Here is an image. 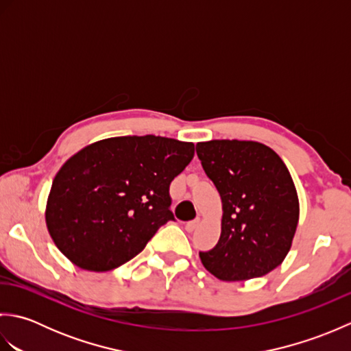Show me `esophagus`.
I'll list each match as a JSON object with an SVG mask.
<instances>
[{"label": "esophagus", "instance_id": "1", "mask_svg": "<svg viewBox=\"0 0 351 351\" xmlns=\"http://www.w3.org/2000/svg\"><path fill=\"white\" fill-rule=\"evenodd\" d=\"M199 223H200L199 219H195V220H191L189 223H185V230H187V232H193V230H195L199 226Z\"/></svg>", "mask_w": 351, "mask_h": 351}]
</instances>
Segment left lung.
<instances>
[{"label": "left lung", "mask_w": 351, "mask_h": 351, "mask_svg": "<svg viewBox=\"0 0 351 351\" xmlns=\"http://www.w3.org/2000/svg\"><path fill=\"white\" fill-rule=\"evenodd\" d=\"M196 152L223 205L219 243L199 252L204 267L226 282L270 273L288 255L299 223V197L285 162L258 141H202Z\"/></svg>", "instance_id": "1"}]
</instances>
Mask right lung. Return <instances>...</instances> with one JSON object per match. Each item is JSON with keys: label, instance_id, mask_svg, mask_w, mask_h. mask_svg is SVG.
Here are the masks:
<instances>
[{"label": "right lung", "instance_id": "1", "mask_svg": "<svg viewBox=\"0 0 351 351\" xmlns=\"http://www.w3.org/2000/svg\"><path fill=\"white\" fill-rule=\"evenodd\" d=\"M195 145L156 136L96 141L66 161L52 181L47 226L63 255L88 271H108L146 247L170 211V182Z\"/></svg>", "mask_w": 351, "mask_h": 351}]
</instances>
